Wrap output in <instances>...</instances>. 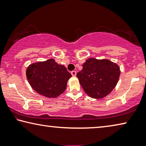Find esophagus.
<instances>
[{
	"label": "esophagus",
	"instance_id": "34e87169",
	"mask_svg": "<svg viewBox=\"0 0 146 146\" xmlns=\"http://www.w3.org/2000/svg\"><path fill=\"white\" fill-rule=\"evenodd\" d=\"M71 75H72V76L73 77H75L76 76V75H77V72H76L75 71H71Z\"/></svg>",
	"mask_w": 146,
	"mask_h": 146
}]
</instances>
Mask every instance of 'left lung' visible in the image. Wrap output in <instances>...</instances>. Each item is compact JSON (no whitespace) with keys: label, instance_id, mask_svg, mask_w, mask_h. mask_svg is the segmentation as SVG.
<instances>
[{"label":"left lung","instance_id":"1","mask_svg":"<svg viewBox=\"0 0 146 146\" xmlns=\"http://www.w3.org/2000/svg\"><path fill=\"white\" fill-rule=\"evenodd\" d=\"M120 73V67L116 63L107 59L91 58L84 63L77 77L88 96L101 99L115 88Z\"/></svg>","mask_w":146,"mask_h":146}]
</instances>
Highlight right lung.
<instances>
[{
    "label": "right lung",
    "mask_w": 146,
    "mask_h": 146,
    "mask_svg": "<svg viewBox=\"0 0 146 146\" xmlns=\"http://www.w3.org/2000/svg\"><path fill=\"white\" fill-rule=\"evenodd\" d=\"M26 76L32 88L40 95L55 98L66 90L68 80L72 77L66 67L54 59L30 64Z\"/></svg>",
    "instance_id": "obj_1"
}]
</instances>
